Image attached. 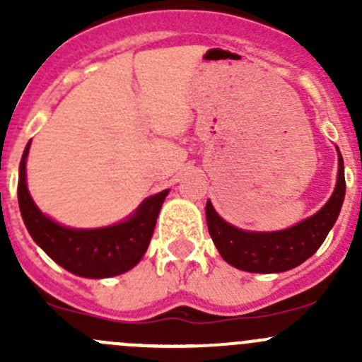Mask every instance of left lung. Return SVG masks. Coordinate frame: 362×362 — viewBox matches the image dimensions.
<instances>
[{"mask_svg": "<svg viewBox=\"0 0 362 362\" xmlns=\"http://www.w3.org/2000/svg\"><path fill=\"white\" fill-rule=\"evenodd\" d=\"M338 178L327 203L312 217L282 231H245L226 222L206 202V224L218 254L242 272L282 273L312 257L337 222L345 199V171L338 147Z\"/></svg>", "mask_w": 362, "mask_h": 362, "instance_id": "obj_1", "label": "left lung"}]
</instances>
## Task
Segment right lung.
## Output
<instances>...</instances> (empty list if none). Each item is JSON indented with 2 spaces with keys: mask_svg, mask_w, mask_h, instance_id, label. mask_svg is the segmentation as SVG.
I'll return each instance as SVG.
<instances>
[{
  "mask_svg": "<svg viewBox=\"0 0 362 362\" xmlns=\"http://www.w3.org/2000/svg\"><path fill=\"white\" fill-rule=\"evenodd\" d=\"M29 145L31 141L21 159L17 198L25 228L36 245L69 273L83 279H108L134 268L148 249L159 210L170 191L148 196L119 224L93 229L66 228L42 214L29 194L25 182Z\"/></svg>",
  "mask_w": 362,
  "mask_h": 362,
  "instance_id": "add662e5",
  "label": "right lung"
}]
</instances>
